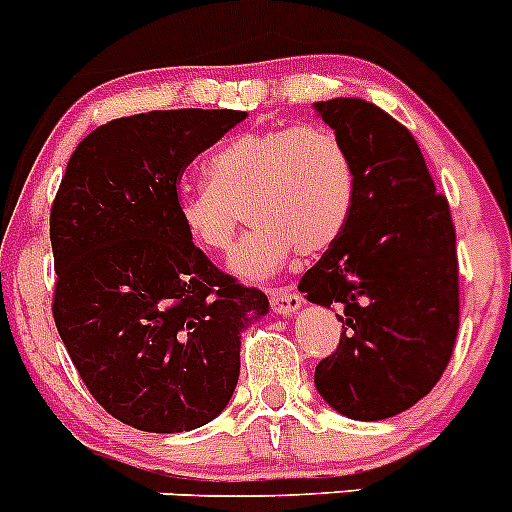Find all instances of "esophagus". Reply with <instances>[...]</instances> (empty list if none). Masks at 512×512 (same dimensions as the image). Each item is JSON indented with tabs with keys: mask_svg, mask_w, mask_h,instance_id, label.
<instances>
[{
	"mask_svg": "<svg viewBox=\"0 0 512 512\" xmlns=\"http://www.w3.org/2000/svg\"><path fill=\"white\" fill-rule=\"evenodd\" d=\"M272 310L280 315H293L295 310L303 305V298H300L295 290H278V293H272Z\"/></svg>",
	"mask_w": 512,
	"mask_h": 512,
	"instance_id": "34e87169",
	"label": "esophagus"
}]
</instances>
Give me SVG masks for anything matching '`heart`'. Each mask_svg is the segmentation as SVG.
<instances>
[{"label": "heart", "instance_id": "heart-1", "mask_svg": "<svg viewBox=\"0 0 512 512\" xmlns=\"http://www.w3.org/2000/svg\"><path fill=\"white\" fill-rule=\"evenodd\" d=\"M209 181L176 191L186 237L207 252H227L247 204L252 227L232 255L242 278H267L300 255L338 242L356 202V166L326 126H278L237 133L209 159Z\"/></svg>", "mask_w": 512, "mask_h": 512}]
</instances>
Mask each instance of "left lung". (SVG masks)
Returning a JSON list of instances; mask_svg holds the SVG:
<instances>
[{"label":"left lung","instance_id":"obj_1","mask_svg":"<svg viewBox=\"0 0 512 512\" xmlns=\"http://www.w3.org/2000/svg\"><path fill=\"white\" fill-rule=\"evenodd\" d=\"M356 166V202L333 247L300 278L310 303L338 308V348L315 389L361 422L414 407L442 379L460 328L450 204L412 133L358 98L315 103Z\"/></svg>","mask_w":512,"mask_h":512}]
</instances>
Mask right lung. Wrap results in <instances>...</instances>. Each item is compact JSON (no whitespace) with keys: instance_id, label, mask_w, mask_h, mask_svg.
I'll return each instance as SVG.
<instances>
[{"instance_id":"add662e5","label":"right lung","mask_w":512,"mask_h":512,"mask_svg":"<svg viewBox=\"0 0 512 512\" xmlns=\"http://www.w3.org/2000/svg\"><path fill=\"white\" fill-rule=\"evenodd\" d=\"M245 116L181 108L98 126L52 202L57 333L93 399L141 432L212 422L237 386L242 328L270 308L176 217L186 166Z\"/></svg>"}]
</instances>
